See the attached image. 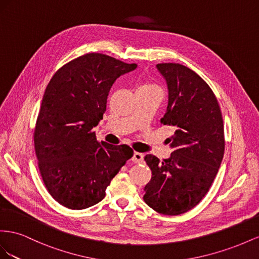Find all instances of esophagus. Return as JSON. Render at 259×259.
I'll return each mask as SVG.
<instances>
[{"instance_id": "1", "label": "esophagus", "mask_w": 259, "mask_h": 259, "mask_svg": "<svg viewBox=\"0 0 259 259\" xmlns=\"http://www.w3.org/2000/svg\"><path fill=\"white\" fill-rule=\"evenodd\" d=\"M144 159V155L142 153H139V152H135L134 153V156H132V161L136 162V164H140V162H142Z\"/></svg>"}]
</instances>
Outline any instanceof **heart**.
<instances>
[{"label": "heart", "instance_id": "heart-1", "mask_svg": "<svg viewBox=\"0 0 259 259\" xmlns=\"http://www.w3.org/2000/svg\"><path fill=\"white\" fill-rule=\"evenodd\" d=\"M146 89H156V87L153 85V84H149V83H145V84H142L141 87H140L138 90H146Z\"/></svg>", "mask_w": 259, "mask_h": 259}]
</instances>
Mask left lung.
I'll return each instance as SVG.
<instances>
[{
  "label": "left lung",
  "mask_w": 259,
  "mask_h": 259,
  "mask_svg": "<svg viewBox=\"0 0 259 259\" xmlns=\"http://www.w3.org/2000/svg\"><path fill=\"white\" fill-rule=\"evenodd\" d=\"M156 68L168 89L160 122L176 131L169 139L170 157H144L152 178L143 199L155 211L176 216L195 207L215 179L225 153L224 121L215 94L196 72L175 63Z\"/></svg>",
  "instance_id": "obj_1"
}]
</instances>
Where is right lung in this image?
Segmentation results:
<instances>
[{"instance_id": "right-lung-1", "label": "right lung", "mask_w": 259, "mask_h": 259, "mask_svg": "<svg viewBox=\"0 0 259 259\" xmlns=\"http://www.w3.org/2000/svg\"><path fill=\"white\" fill-rule=\"evenodd\" d=\"M137 67L90 53L64 65L49 82L34 149L49 193L65 207L84 209L101 202L110 181L134 156L128 145L99 142L93 128L103 119L116 79Z\"/></svg>"}]
</instances>
